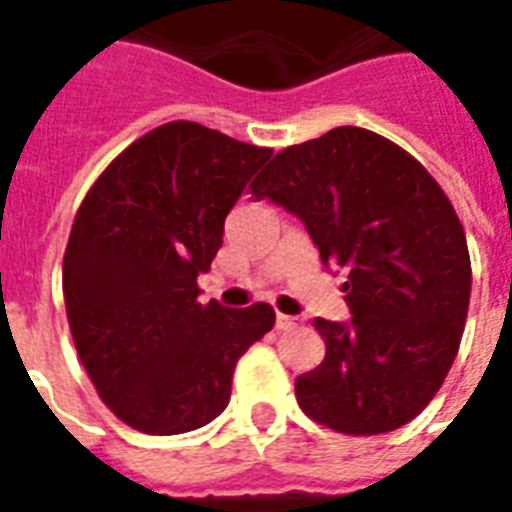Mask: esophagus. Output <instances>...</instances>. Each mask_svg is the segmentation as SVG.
I'll list each match as a JSON object with an SVG mask.
<instances>
[{"label":"esophagus","mask_w":512,"mask_h":512,"mask_svg":"<svg viewBox=\"0 0 512 512\" xmlns=\"http://www.w3.org/2000/svg\"><path fill=\"white\" fill-rule=\"evenodd\" d=\"M295 324L297 321L292 319V316H287V313H279V316H276V329H279V332H287V329H292Z\"/></svg>","instance_id":"34e87169"}]
</instances>
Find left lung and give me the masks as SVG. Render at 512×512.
I'll list each match as a JSON object with an SVG mask.
<instances>
[{"instance_id":"1","label":"left lung","mask_w":512,"mask_h":512,"mask_svg":"<svg viewBox=\"0 0 512 512\" xmlns=\"http://www.w3.org/2000/svg\"><path fill=\"white\" fill-rule=\"evenodd\" d=\"M252 196L305 223L353 319H316L327 356L295 380L313 422L345 436L401 428L430 404L460 350L470 255L452 201L412 154L377 132L337 127L284 148Z\"/></svg>"}]
</instances>
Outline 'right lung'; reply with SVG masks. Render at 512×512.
Segmentation results:
<instances>
[{"mask_svg": "<svg viewBox=\"0 0 512 512\" xmlns=\"http://www.w3.org/2000/svg\"><path fill=\"white\" fill-rule=\"evenodd\" d=\"M271 154L204 124H162L108 164L76 212L63 257L68 327L103 404L140 433L215 420L236 361L273 329L268 303L204 305L196 284Z\"/></svg>", "mask_w": 512, "mask_h": 512, "instance_id": "right-lung-1", "label": "right lung"}]
</instances>
